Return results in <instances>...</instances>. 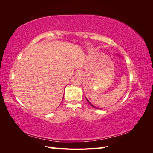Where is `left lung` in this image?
Here are the masks:
<instances>
[{
    "label": "left lung",
    "mask_w": 153,
    "mask_h": 153,
    "mask_svg": "<svg viewBox=\"0 0 153 153\" xmlns=\"http://www.w3.org/2000/svg\"><path fill=\"white\" fill-rule=\"evenodd\" d=\"M85 98H86V100H87V102H88V103H89V104H90V105H91V106H92V107H94V108H97V107H96V106H94L93 105H92V104H91V103L89 102V100H87V98H86V97H85ZM100 109H101V108H100Z\"/></svg>",
    "instance_id": "left-lung-1"
}]
</instances>
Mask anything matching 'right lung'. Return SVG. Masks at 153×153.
I'll return each instance as SVG.
<instances>
[{
    "label": "right lung",
    "instance_id": "obj_1",
    "mask_svg": "<svg viewBox=\"0 0 153 153\" xmlns=\"http://www.w3.org/2000/svg\"><path fill=\"white\" fill-rule=\"evenodd\" d=\"M62 100H63V99H62Z\"/></svg>",
    "mask_w": 153,
    "mask_h": 153
}]
</instances>
